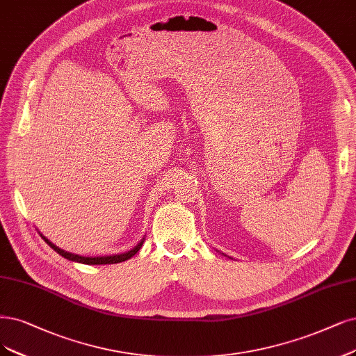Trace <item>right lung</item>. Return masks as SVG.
<instances>
[{
    "label": "right lung",
    "mask_w": 356,
    "mask_h": 356,
    "mask_svg": "<svg viewBox=\"0 0 356 356\" xmlns=\"http://www.w3.org/2000/svg\"><path fill=\"white\" fill-rule=\"evenodd\" d=\"M39 234H41V238L52 248L57 254H60L61 257H64L65 259L69 261H74V262H81V264H86V266H105V264H117V262H123L126 259H130L131 257H134L135 254H138L139 249L142 248L143 245V239H140V242L130 249V251H126L123 254H117V255H107V257H82V255H77V254H72V252H67L64 251V249L56 246L54 243H52L51 241H48L45 236L39 232Z\"/></svg>",
    "instance_id": "obj_1"
}]
</instances>
